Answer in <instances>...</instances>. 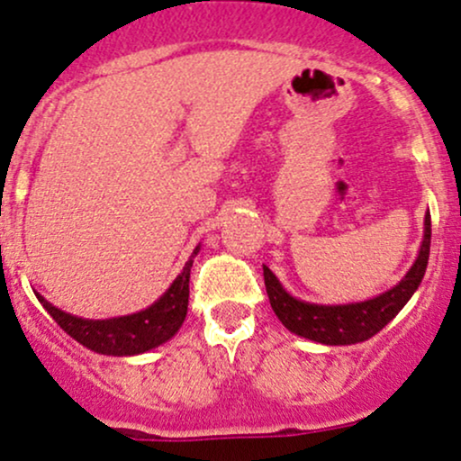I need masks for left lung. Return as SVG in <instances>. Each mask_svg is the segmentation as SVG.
I'll use <instances>...</instances> for the list:
<instances>
[{
    "label": "left lung",
    "instance_id": "obj_1",
    "mask_svg": "<svg viewBox=\"0 0 461 461\" xmlns=\"http://www.w3.org/2000/svg\"><path fill=\"white\" fill-rule=\"evenodd\" d=\"M429 246H431V217H425V240H422L420 255L407 276L381 296L355 304H309L303 300L292 298L281 283L276 281L270 267L263 266L267 298L274 313L278 315L285 327L300 338L313 339V342L339 346L357 344L379 333L394 315L405 307L407 300L420 285L425 276L429 261Z\"/></svg>",
    "mask_w": 461,
    "mask_h": 461
}]
</instances>
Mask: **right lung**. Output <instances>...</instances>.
<instances>
[{
  "mask_svg": "<svg viewBox=\"0 0 461 461\" xmlns=\"http://www.w3.org/2000/svg\"><path fill=\"white\" fill-rule=\"evenodd\" d=\"M195 252H198V248H195ZM191 266H194V258L185 263L183 272L178 274L172 287L152 307H148L146 312L123 315V318L82 320L51 307L48 300L39 294L36 296H39V303L48 309L51 318L59 322V327L86 348L115 357L139 355L167 342L183 324L189 304Z\"/></svg>",
  "mask_w": 461,
  "mask_h": 461,
  "instance_id": "1",
  "label": "right lung"
}]
</instances>
